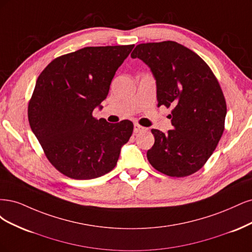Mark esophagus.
I'll return each mask as SVG.
<instances>
[{
	"label": "esophagus",
	"mask_w": 252,
	"mask_h": 252,
	"mask_svg": "<svg viewBox=\"0 0 252 252\" xmlns=\"http://www.w3.org/2000/svg\"><path fill=\"white\" fill-rule=\"evenodd\" d=\"M142 131H144L143 126H141L140 125H138V124L134 125V133H139V132H142Z\"/></svg>",
	"instance_id": "esophagus-1"
}]
</instances>
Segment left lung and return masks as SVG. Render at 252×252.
Instances as JSON below:
<instances>
[{
	"instance_id": "obj_1",
	"label": "left lung",
	"mask_w": 252,
	"mask_h": 252,
	"mask_svg": "<svg viewBox=\"0 0 252 252\" xmlns=\"http://www.w3.org/2000/svg\"><path fill=\"white\" fill-rule=\"evenodd\" d=\"M131 56L151 68L158 107L172 108L173 129H152L151 165L169 177L189 176L204 166L225 127L226 101L214 72L200 56L173 40L137 45Z\"/></svg>"
}]
</instances>
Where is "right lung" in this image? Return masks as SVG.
Masks as SVG:
<instances>
[{
    "label": "right lung",
    "mask_w": 252,
    "mask_h": 252,
    "mask_svg": "<svg viewBox=\"0 0 252 252\" xmlns=\"http://www.w3.org/2000/svg\"><path fill=\"white\" fill-rule=\"evenodd\" d=\"M133 48L86 47L54 59L37 77L28 103L29 125L63 175L89 180L116 166L133 123L98 120L93 110L107 98L115 72Z\"/></svg>",
    "instance_id": "obj_1"
}]
</instances>
